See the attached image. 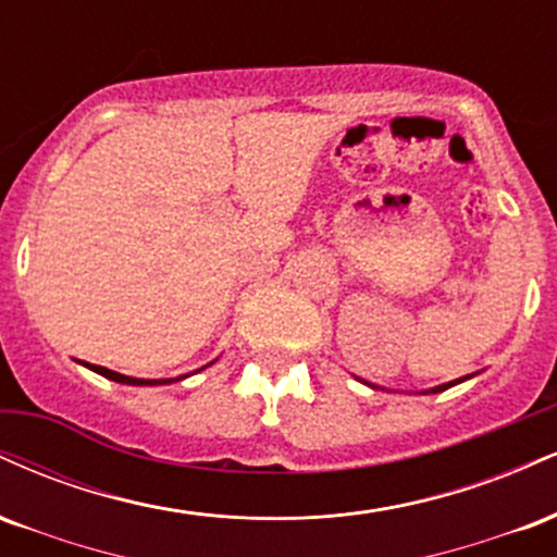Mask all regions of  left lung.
<instances>
[{
  "label": "left lung",
  "instance_id": "left-lung-1",
  "mask_svg": "<svg viewBox=\"0 0 557 557\" xmlns=\"http://www.w3.org/2000/svg\"><path fill=\"white\" fill-rule=\"evenodd\" d=\"M471 376V374H469ZM469 376H466V380H469ZM458 382H463V376L461 380H453V382H445V385H437V387H432V389H426V393H443V389H447V387H453V385H458ZM369 385V382H367ZM369 387H374V385H369Z\"/></svg>",
  "mask_w": 557,
  "mask_h": 557
}]
</instances>
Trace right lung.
Segmentation results:
<instances>
[{"instance_id":"1","label":"right lung","mask_w":557,"mask_h":557,"mask_svg":"<svg viewBox=\"0 0 557 557\" xmlns=\"http://www.w3.org/2000/svg\"><path fill=\"white\" fill-rule=\"evenodd\" d=\"M86 367L91 369V372H96V374L107 376V380L120 382V385H168V382H177V380H183V376H177V380H136V376H125V374H120V372H112V369L94 367V363H86Z\"/></svg>"}]
</instances>
